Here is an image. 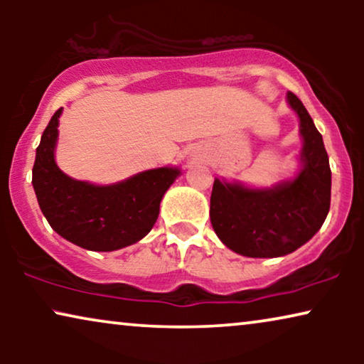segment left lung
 <instances>
[{"instance_id":"1","label":"left lung","mask_w":364,"mask_h":364,"mask_svg":"<svg viewBox=\"0 0 364 364\" xmlns=\"http://www.w3.org/2000/svg\"><path fill=\"white\" fill-rule=\"evenodd\" d=\"M287 102L300 121V171L272 187L215 178L210 222L232 252L252 258L283 257L310 240L330 210L331 171L321 134L293 92Z\"/></svg>"}]
</instances>
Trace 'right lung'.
Wrapping results in <instances>:
<instances>
[{"mask_svg":"<svg viewBox=\"0 0 364 364\" xmlns=\"http://www.w3.org/2000/svg\"><path fill=\"white\" fill-rule=\"evenodd\" d=\"M61 114L63 107L44 129L33 167V188L48 223L68 242L92 252L119 250L142 240L181 168H149L109 186L76 181L58 167L54 156Z\"/></svg>","mask_w":364,"mask_h":364,"instance_id":"add662e5","label":"right lung"}]
</instances>
